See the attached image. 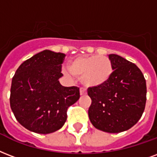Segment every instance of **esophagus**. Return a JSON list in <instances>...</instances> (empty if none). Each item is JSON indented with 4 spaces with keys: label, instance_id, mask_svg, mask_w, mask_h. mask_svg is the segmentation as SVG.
I'll list each match as a JSON object with an SVG mask.
<instances>
[{
    "label": "esophagus",
    "instance_id": "1",
    "mask_svg": "<svg viewBox=\"0 0 157 157\" xmlns=\"http://www.w3.org/2000/svg\"><path fill=\"white\" fill-rule=\"evenodd\" d=\"M86 94H87V92L86 90L83 89V88H81V89H80V94H81V96H82V95H86Z\"/></svg>",
    "mask_w": 157,
    "mask_h": 157
}]
</instances>
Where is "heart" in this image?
<instances>
[{
  "mask_svg": "<svg viewBox=\"0 0 157 157\" xmlns=\"http://www.w3.org/2000/svg\"><path fill=\"white\" fill-rule=\"evenodd\" d=\"M68 69H63L67 76L71 73L80 77L84 86L87 88H100L109 81L113 73V66L107 57L91 55L77 56L68 63Z\"/></svg>",
  "mask_w": 157,
  "mask_h": 157,
  "instance_id": "1",
  "label": "heart"
}]
</instances>
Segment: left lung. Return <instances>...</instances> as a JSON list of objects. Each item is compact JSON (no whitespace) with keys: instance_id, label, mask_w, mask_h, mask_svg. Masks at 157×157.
Segmentation results:
<instances>
[{"instance_id":"1","label":"left lung","mask_w":157,"mask_h":157,"mask_svg":"<svg viewBox=\"0 0 157 157\" xmlns=\"http://www.w3.org/2000/svg\"><path fill=\"white\" fill-rule=\"evenodd\" d=\"M113 76L100 88H89L91 99L88 114L95 128L118 133L131 128L142 117L147 100L144 76L134 63L109 54Z\"/></svg>"}]
</instances>
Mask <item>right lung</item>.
Returning <instances> with one entry per match:
<instances>
[{
	"mask_svg": "<svg viewBox=\"0 0 157 157\" xmlns=\"http://www.w3.org/2000/svg\"><path fill=\"white\" fill-rule=\"evenodd\" d=\"M66 55L44 50L26 60L13 76L10 108L15 118L29 131L48 134L67 120V110L80 98L79 88L63 86L61 67Z\"/></svg>",
	"mask_w": 157,
	"mask_h": 157,
	"instance_id": "obj_1",
	"label": "right lung"
}]
</instances>
